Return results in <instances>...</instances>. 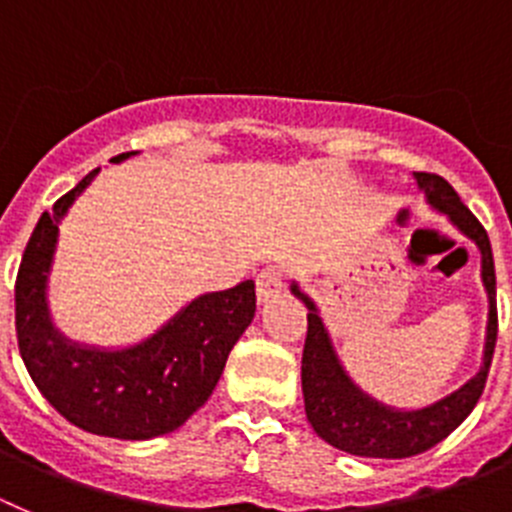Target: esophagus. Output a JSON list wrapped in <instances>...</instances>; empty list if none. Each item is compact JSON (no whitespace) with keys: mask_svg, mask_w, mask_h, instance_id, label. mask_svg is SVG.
Masks as SVG:
<instances>
[{"mask_svg":"<svg viewBox=\"0 0 512 512\" xmlns=\"http://www.w3.org/2000/svg\"><path fill=\"white\" fill-rule=\"evenodd\" d=\"M283 290V270L280 267H265L257 275V301L265 303Z\"/></svg>","mask_w":512,"mask_h":512,"instance_id":"1","label":"esophagus"}]
</instances>
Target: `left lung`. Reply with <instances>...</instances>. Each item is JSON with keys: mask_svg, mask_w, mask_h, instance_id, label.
I'll return each instance as SVG.
<instances>
[{"mask_svg": "<svg viewBox=\"0 0 512 512\" xmlns=\"http://www.w3.org/2000/svg\"><path fill=\"white\" fill-rule=\"evenodd\" d=\"M418 188L423 191L431 209L449 216V222L477 245L482 255V283L490 301L487 313V336L482 367L474 377H469L462 388L444 395L431 405H423L416 411H398L393 405L370 398L365 390H359L342 367L334 352L331 336L326 331L316 303L290 283L293 296L301 298L308 308V331L303 344L301 382L306 416L313 431L331 444L354 457L370 459H405L416 457L421 451L431 449L441 439L454 431L480 400L485 390L487 372L492 365V352L497 342V301H495V262H492L490 237L485 227L477 222V216L462 204L459 193L436 173H413Z\"/></svg>", "mask_w": 512, "mask_h": 512, "instance_id": "8db88e82", "label": "left lung"}]
</instances>
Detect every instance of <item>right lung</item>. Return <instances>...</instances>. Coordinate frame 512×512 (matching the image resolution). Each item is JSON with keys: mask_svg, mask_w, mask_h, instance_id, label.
I'll use <instances>...</instances> for the list:
<instances>
[{"mask_svg": "<svg viewBox=\"0 0 512 512\" xmlns=\"http://www.w3.org/2000/svg\"><path fill=\"white\" fill-rule=\"evenodd\" d=\"M96 173L99 168L55 201L27 242L15 283L17 344L32 382L73 426L109 439H155L183 426L214 393L229 352L255 319V283L193 298L132 347L71 342L50 319L48 278L58 224Z\"/></svg>", "mask_w": 512, "mask_h": 512, "instance_id": "add662e5", "label": "right lung"}]
</instances>
